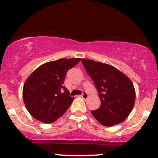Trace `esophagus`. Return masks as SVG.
Returning <instances> with one entry per match:
<instances>
[{"label": "esophagus", "mask_w": 158, "mask_h": 158, "mask_svg": "<svg viewBox=\"0 0 158 158\" xmlns=\"http://www.w3.org/2000/svg\"><path fill=\"white\" fill-rule=\"evenodd\" d=\"M81 97H82L84 99H88V93H87V92L84 91L82 93V94L81 95Z\"/></svg>", "instance_id": "esophagus-1"}]
</instances>
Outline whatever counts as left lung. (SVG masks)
Instances as JSON below:
<instances>
[{
	"label": "left lung",
	"mask_w": 158,
	"mask_h": 158,
	"mask_svg": "<svg viewBox=\"0 0 158 158\" xmlns=\"http://www.w3.org/2000/svg\"><path fill=\"white\" fill-rule=\"evenodd\" d=\"M87 73L94 81L101 101L92 115L101 124L113 126L124 121L135 102V90L131 81L111 65L81 59Z\"/></svg>",
	"instance_id": "1"
}]
</instances>
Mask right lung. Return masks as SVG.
<instances>
[{"label": "right lung", "instance_id": "add662e5", "mask_svg": "<svg viewBox=\"0 0 158 158\" xmlns=\"http://www.w3.org/2000/svg\"><path fill=\"white\" fill-rule=\"evenodd\" d=\"M81 59H61L39 67L23 85V98L27 110L34 118L52 123L64 114L74 97L64 86L67 72Z\"/></svg>", "mask_w": 158, "mask_h": 158}]
</instances>
